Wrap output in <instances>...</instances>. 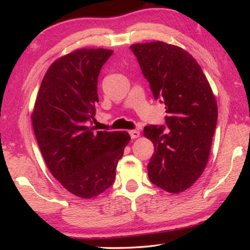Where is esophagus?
<instances>
[{"label":"esophagus","instance_id":"34e87169","mask_svg":"<svg viewBox=\"0 0 250 250\" xmlns=\"http://www.w3.org/2000/svg\"><path fill=\"white\" fill-rule=\"evenodd\" d=\"M130 137H131V139H137V138H139V137H140V131H138V130H131V131H130Z\"/></svg>","mask_w":250,"mask_h":250}]
</instances>
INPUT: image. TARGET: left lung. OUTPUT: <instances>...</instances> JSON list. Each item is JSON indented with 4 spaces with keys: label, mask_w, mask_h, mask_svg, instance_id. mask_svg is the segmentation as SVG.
Returning a JSON list of instances; mask_svg holds the SVG:
<instances>
[{
    "label": "left lung",
    "mask_w": 250,
    "mask_h": 250,
    "mask_svg": "<svg viewBox=\"0 0 250 250\" xmlns=\"http://www.w3.org/2000/svg\"><path fill=\"white\" fill-rule=\"evenodd\" d=\"M155 99L166 104L167 125H146L143 135L155 152L147 164L152 183L179 194L200 179L208 161L217 122V103L206 76L179 46L150 42L131 45Z\"/></svg>",
    "instance_id": "8db88e82"
}]
</instances>
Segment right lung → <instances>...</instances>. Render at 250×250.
<instances>
[{"label": "right lung", "mask_w": 250, "mask_h": 250, "mask_svg": "<svg viewBox=\"0 0 250 250\" xmlns=\"http://www.w3.org/2000/svg\"><path fill=\"white\" fill-rule=\"evenodd\" d=\"M113 50L78 48L57 58L46 71L32 112L44 161L67 191L96 197L112 185L116 167L130 141L126 131H95L97 82Z\"/></svg>", "instance_id": "add662e5"}]
</instances>
